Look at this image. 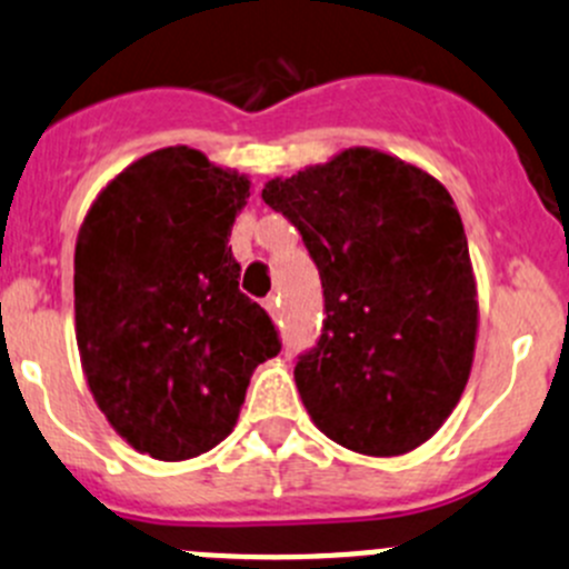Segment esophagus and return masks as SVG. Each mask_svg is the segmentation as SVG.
<instances>
[{
  "label": "esophagus",
  "instance_id": "34e87169",
  "mask_svg": "<svg viewBox=\"0 0 569 569\" xmlns=\"http://www.w3.org/2000/svg\"><path fill=\"white\" fill-rule=\"evenodd\" d=\"M263 308H267L269 317H272L274 321L280 319V297H267V300H263Z\"/></svg>",
  "mask_w": 569,
  "mask_h": 569
}]
</instances>
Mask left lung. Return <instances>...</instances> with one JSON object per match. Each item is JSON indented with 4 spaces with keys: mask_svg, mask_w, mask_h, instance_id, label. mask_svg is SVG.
I'll return each instance as SVG.
<instances>
[{
    "mask_svg": "<svg viewBox=\"0 0 569 569\" xmlns=\"http://www.w3.org/2000/svg\"><path fill=\"white\" fill-rule=\"evenodd\" d=\"M300 231L325 295L321 336L297 358L302 405L327 438L396 457L432 438L468 382L476 283L455 200L371 148L263 187Z\"/></svg>",
    "mask_w": 569,
    "mask_h": 569,
    "instance_id": "left-lung-1",
    "label": "left lung"
}]
</instances>
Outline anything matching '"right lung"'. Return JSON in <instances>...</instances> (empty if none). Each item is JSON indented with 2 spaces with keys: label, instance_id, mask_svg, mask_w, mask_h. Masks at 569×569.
I'll list each match as a JSON object with an SVG mask.
<instances>
[{
  "label": "right lung",
  "instance_id": "add662e5",
  "mask_svg": "<svg viewBox=\"0 0 569 569\" xmlns=\"http://www.w3.org/2000/svg\"><path fill=\"white\" fill-rule=\"evenodd\" d=\"M250 181L187 146L129 164L73 256L77 343L107 421L137 451L189 460L228 438L250 375L280 352L228 248Z\"/></svg>",
  "mask_w": 569,
  "mask_h": 569
}]
</instances>
